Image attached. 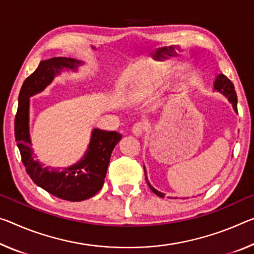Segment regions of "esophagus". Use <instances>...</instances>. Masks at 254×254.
<instances>
[{"instance_id":"obj_1","label":"esophagus","mask_w":254,"mask_h":254,"mask_svg":"<svg viewBox=\"0 0 254 254\" xmlns=\"http://www.w3.org/2000/svg\"><path fill=\"white\" fill-rule=\"evenodd\" d=\"M144 128H146L144 124L142 122H138L134 124L133 127H132V132H133L134 135L140 136V135H142V133L144 132Z\"/></svg>"}]
</instances>
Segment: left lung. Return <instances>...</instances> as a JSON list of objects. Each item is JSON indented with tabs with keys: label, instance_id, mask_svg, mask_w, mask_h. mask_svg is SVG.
<instances>
[{
	"label": "left lung",
	"instance_id": "left-lung-1",
	"mask_svg": "<svg viewBox=\"0 0 254 254\" xmlns=\"http://www.w3.org/2000/svg\"><path fill=\"white\" fill-rule=\"evenodd\" d=\"M215 89L220 91L221 94H224L225 96H226L229 102L233 104V107H234L235 112H237V96H236V91L234 89V84L232 83L231 80H229L226 75L218 74V76H217V79L215 81ZM144 175H146V170H144ZM146 181L149 185V188L151 189V191L154 192L155 194L164 198V195H165L164 193L157 191L156 189H154L150 184H149L148 180H147V175H146Z\"/></svg>",
	"mask_w": 254,
	"mask_h": 254
}]
</instances>
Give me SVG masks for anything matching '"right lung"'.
<instances>
[{"mask_svg":"<svg viewBox=\"0 0 254 254\" xmlns=\"http://www.w3.org/2000/svg\"><path fill=\"white\" fill-rule=\"evenodd\" d=\"M80 63L72 59L54 58L42 61L23 82L14 120V135L25 168L35 184L60 199L82 201L94 196L104 184L111 155L122 134L95 128L83 158L63 172L50 171L34 159L29 136V97L42 91L63 67L74 69Z\"/></svg>","mask_w":254,"mask_h":254,"instance_id":"right-lung-1","label":"right lung"}]
</instances>
